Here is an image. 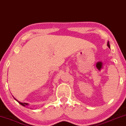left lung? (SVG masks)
Here are the masks:
<instances>
[{"mask_svg": "<svg viewBox=\"0 0 126 126\" xmlns=\"http://www.w3.org/2000/svg\"><path fill=\"white\" fill-rule=\"evenodd\" d=\"M107 46H108V47H110V44H109V42H108V44H107Z\"/></svg>", "mask_w": 126, "mask_h": 126, "instance_id": "1", "label": "left lung"}]
</instances>
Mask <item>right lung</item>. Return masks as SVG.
I'll list each match as a JSON object with an SVG mask.
<instances>
[{"label":"right lung","mask_w":126,"mask_h":126,"mask_svg":"<svg viewBox=\"0 0 126 126\" xmlns=\"http://www.w3.org/2000/svg\"><path fill=\"white\" fill-rule=\"evenodd\" d=\"M14 99H15V100H16L17 101H18V102L20 104H21L22 106H24V107L26 106H27V105H28V104H27V103H23L20 102V101H19L17 100H16V99H15V98H14Z\"/></svg>","instance_id":"right-lung-1"}]
</instances>
